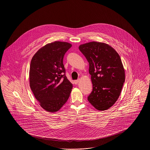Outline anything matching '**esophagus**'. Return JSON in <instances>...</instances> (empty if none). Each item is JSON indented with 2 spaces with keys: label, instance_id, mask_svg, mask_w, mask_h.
Masks as SVG:
<instances>
[{
  "label": "esophagus",
  "instance_id": "1",
  "mask_svg": "<svg viewBox=\"0 0 150 150\" xmlns=\"http://www.w3.org/2000/svg\"><path fill=\"white\" fill-rule=\"evenodd\" d=\"M79 81H80V80L79 79V80H75L74 81V84H77L79 83Z\"/></svg>",
  "mask_w": 150,
  "mask_h": 150
}]
</instances>
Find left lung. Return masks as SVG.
Returning <instances> with one entry per match:
<instances>
[{"label":"left lung","instance_id":"8db88e82","mask_svg":"<svg viewBox=\"0 0 150 150\" xmlns=\"http://www.w3.org/2000/svg\"><path fill=\"white\" fill-rule=\"evenodd\" d=\"M79 50L89 63L93 89L89 102L98 110H106L117 100L125 82V70L117 51L107 44H81Z\"/></svg>","mask_w":150,"mask_h":150}]
</instances>
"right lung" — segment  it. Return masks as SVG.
<instances>
[{"instance_id":"add662e5","label":"right lung","mask_w":150,"mask_h":150,"mask_svg":"<svg viewBox=\"0 0 150 150\" xmlns=\"http://www.w3.org/2000/svg\"><path fill=\"white\" fill-rule=\"evenodd\" d=\"M71 47L54 42L44 45L33 57L29 70L30 87L41 107L56 112L68 100L73 84L66 76L63 64L65 53Z\"/></svg>"}]
</instances>
